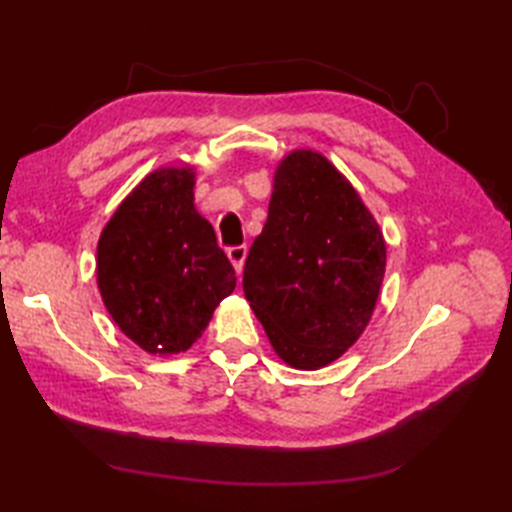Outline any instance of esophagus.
I'll return each mask as SVG.
<instances>
[{"instance_id":"esophagus-1","label":"esophagus","mask_w":512,"mask_h":512,"mask_svg":"<svg viewBox=\"0 0 512 512\" xmlns=\"http://www.w3.org/2000/svg\"><path fill=\"white\" fill-rule=\"evenodd\" d=\"M226 255H228V259H231L235 273L242 275V268H244V262H246L248 248L244 244L242 246H231V248H226Z\"/></svg>"}]
</instances>
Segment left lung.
<instances>
[{"label": "left lung", "mask_w": 512, "mask_h": 512, "mask_svg": "<svg viewBox=\"0 0 512 512\" xmlns=\"http://www.w3.org/2000/svg\"><path fill=\"white\" fill-rule=\"evenodd\" d=\"M387 244L352 182L314 149L279 160L268 220L244 266V297L295 369L341 358L372 319Z\"/></svg>", "instance_id": "1"}]
</instances>
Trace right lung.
I'll use <instances>...</instances> for the list:
<instances>
[{
    "label": "right lung",
    "mask_w": 512,
    "mask_h": 512,
    "mask_svg": "<svg viewBox=\"0 0 512 512\" xmlns=\"http://www.w3.org/2000/svg\"><path fill=\"white\" fill-rule=\"evenodd\" d=\"M195 167H158L103 226L96 284L114 323L147 354L189 350L235 290V270L195 209Z\"/></svg>",
    "instance_id": "right-lung-1"
}]
</instances>
